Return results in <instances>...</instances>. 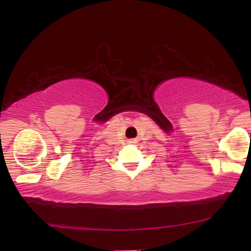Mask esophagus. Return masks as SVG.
Returning a JSON list of instances; mask_svg holds the SVG:
<instances>
[{
	"label": "esophagus",
	"mask_w": 251,
	"mask_h": 251,
	"mask_svg": "<svg viewBox=\"0 0 251 251\" xmlns=\"http://www.w3.org/2000/svg\"><path fill=\"white\" fill-rule=\"evenodd\" d=\"M129 143H133V142H132V140H131V142H129Z\"/></svg>",
	"instance_id": "obj_1"
}]
</instances>
